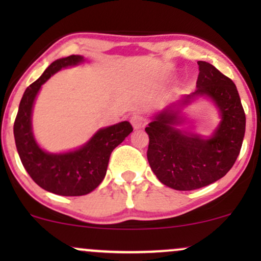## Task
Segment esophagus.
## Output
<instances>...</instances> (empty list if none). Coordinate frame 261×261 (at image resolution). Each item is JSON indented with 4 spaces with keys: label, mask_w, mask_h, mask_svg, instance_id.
Masks as SVG:
<instances>
[{
    "label": "esophagus",
    "mask_w": 261,
    "mask_h": 261,
    "mask_svg": "<svg viewBox=\"0 0 261 261\" xmlns=\"http://www.w3.org/2000/svg\"><path fill=\"white\" fill-rule=\"evenodd\" d=\"M130 121H131V124H133L134 128H141V127L145 126L146 118L142 115V114L135 113V114H133V115H131Z\"/></svg>",
    "instance_id": "34e87169"
}]
</instances>
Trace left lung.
Here are the masks:
<instances>
[{
  "label": "left lung",
  "mask_w": 261,
  "mask_h": 261,
  "mask_svg": "<svg viewBox=\"0 0 261 261\" xmlns=\"http://www.w3.org/2000/svg\"><path fill=\"white\" fill-rule=\"evenodd\" d=\"M197 89L182 104L196 95H207L215 101L222 120L214 136L203 140L174 127L180 120L173 106L145 128L151 169L161 182L175 190H195L226 175L241 152L245 133L244 109L233 81L208 62L197 61Z\"/></svg>",
  "instance_id": "8db88e82"
}]
</instances>
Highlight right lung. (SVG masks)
<instances>
[{
  "label": "right lung",
  "mask_w": 261,
  "mask_h": 261,
  "mask_svg": "<svg viewBox=\"0 0 261 261\" xmlns=\"http://www.w3.org/2000/svg\"><path fill=\"white\" fill-rule=\"evenodd\" d=\"M82 61L80 55L54 61L25 89L13 126L18 154L28 174L44 190L61 196H81L94 190L106 176L113 149L134 130L128 121L100 128L85 146L67 153H47L39 147L32 133V109L39 89L59 70Z\"/></svg>",
  "instance_id": "obj_1"
}]
</instances>
